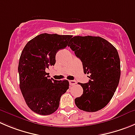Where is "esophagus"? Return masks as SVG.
I'll use <instances>...</instances> for the list:
<instances>
[{
  "label": "esophagus",
  "instance_id": "34e87169",
  "mask_svg": "<svg viewBox=\"0 0 135 135\" xmlns=\"http://www.w3.org/2000/svg\"><path fill=\"white\" fill-rule=\"evenodd\" d=\"M69 84L70 86H74L76 84V80H69Z\"/></svg>",
  "mask_w": 135,
  "mask_h": 135
}]
</instances>
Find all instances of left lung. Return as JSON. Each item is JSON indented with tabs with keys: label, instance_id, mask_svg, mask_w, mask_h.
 <instances>
[{
	"label": "left lung",
	"instance_id": "left-lung-1",
	"mask_svg": "<svg viewBox=\"0 0 135 135\" xmlns=\"http://www.w3.org/2000/svg\"><path fill=\"white\" fill-rule=\"evenodd\" d=\"M70 46L83 62L89 83H80L83 93L75 104L86 112H96L107 106L116 91L120 76V64L116 48L99 36H74Z\"/></svg>",
	"mask_w": 135,
	"mask_h": 135
}]
</instances>
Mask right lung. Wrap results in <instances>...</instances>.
Here are the masks:
<instances>
[{
  "instance_id": "1",
  "label": "right lung",
  "mask_w": 135,
  "mask_h": 135,
  "mask_svg": "<svg viewBox=\"0 0 135 135\" xmlns=\"http://www.w3.org/2000/svg\"><path fill=\"white\" fill-rule=\"evenodd\" d=\"M72 35L43 33L25 45L18 63L20 89L28 107L41 115L55 113L61 96L69 89L67 80L49 79L45 70L54 66L59 50L68 45Z\"/></svg>"
}]
</instances>
